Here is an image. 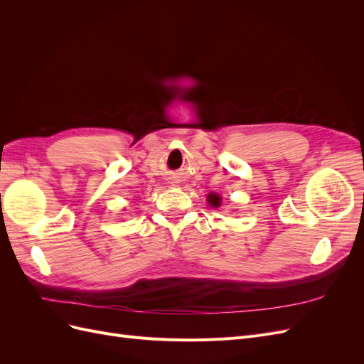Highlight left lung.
<instances>
[{
  "label": "left lung",
  "instance_id": "obj_1",
  "mask_svg": "<svg viewBox=\"0 0 364 364\" xmlns=\"http://www.w3.org/2000/svg\"><path fill=\"white\" fill-rule=\"evenodd\" d=\"M220 200H222V199H220L217 194H209L208 196V202L211 203V206H215V208L220 206Z\"/></svg>",
  "mask_w": 364,
  "mask_h": 364
}]
</instances>
